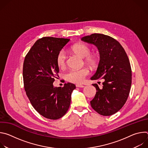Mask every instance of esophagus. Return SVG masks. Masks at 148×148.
Masks as SVG:
<instances>
[{
	"mask_svg": "<svg viewBox=\"0 0 148 148\" xmlns=\"http://www.w3.org/2000/svg\"><path fill=\"white\" fill-rule=\"evenodd\" d=\"M75 86H76L77 87H79V88H83V87H84V86L82 85V84H76Z\"/></svg>",
	"mask_w": 148,
	"mask_h": 148,
	"instance_id": "1",
	"label": "esophagus"
}]
</instances>
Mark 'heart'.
Wrapping results in <instances>:
<instances>
[{"label": "heart", "mask_w": 148, "mask_h": 148, "mask_svg": "<svg viewBox=\"0 0 148 148\" xmlns=\"http://www.w3.org/2000/svg\"><path fill=\"white\" fill-rule=\"evenodd\" d=\"M70 50L82 58H84L85 62L91 66H95L97 64V58L95 56L91 54V47L86 44L77 43L71 46ZM57 64L60 68H64L66 64V55L64 51H60L56 58ZM90 74V71L87 68L79 70H73L69 71L66 75L67 81L73 83H81Z\"/></svg>", "instance_id": "b5f03b06"}]
</instances>
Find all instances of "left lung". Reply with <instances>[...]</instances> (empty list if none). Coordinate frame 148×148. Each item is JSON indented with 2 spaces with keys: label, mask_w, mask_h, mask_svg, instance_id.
I'll return each mask as SVG.
<instances>
[{
  "label": "left lung",
  "mask_w": 148,
  "mask_h": 148,
  "mask_svg": "<svg viewBox=\"0 0 148 148\" xmlns=\"http://www.w3.org/2000/svg\"><path fill=\"white\" fill-rule=\"evenodd\" d=\"M81 40L96 46L100 54L97 70L91 79L103 78V86L100 89L92 84L97 91L91 106L100 115H112L122 108L130 94L132 70L128 57L119 42L109 36L94 33Z\"/></svg>",
  "instance_id": "1"
}]
</instances>
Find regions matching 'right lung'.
Here are the masks:
<instances>
[{"instance_id":"1","label":"right lung","mask_w":148,"mask_h":148,"mask_svg":"<svg viewBox=\"0 0 148 148\" xmlns=\"http://www.w3.org/2000/svg\"><path fill=\"white\" fill-rule=\"evenodd\" d=\"M70 39L44 37L37 40L26 54L23 67L24 88L33 108L43 116L58 119L67 112L74 84L54 87L59 68L56 58Z\"/></svg>"}]
</instances>
